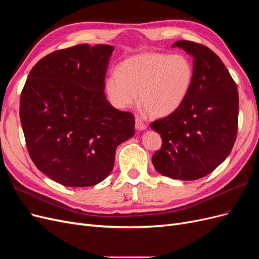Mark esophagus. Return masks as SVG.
<instances>
[{
	"label": "esophagus",
	"mask_w": 259,
	"mask_h": 259,
	"mask_svg": "<svg viewBox=\"0 0 259 259\" xmlns=\"http://www.w3.org/2000/svg\"><path fill=\"white\" fill-rule=\"evenodd\" d=\"M135 126H136V130L138 131H144L147 128V125L139 119V117H136L135 119Z\"/></svg>",
	"instance_id": "1"
}]
</instances>
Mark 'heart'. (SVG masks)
<instances>
[{
    "label": "heart",
    "instance_id": "obj_1",
    "mask_svg": "<svg viewBox=\"0 0 259 259\" xmlns=\"http://www.w3.org/2000/svg\"><path fill=\"white\" fill-rule=\"evenodd\" d=\"M194 69L182 54L145 53L124 60L119 71L110 72L106 93L117 109H128L139 101L151 115L163 117L180 108L189 94Z\"/></svg>",
    "mask_w": 259,
    "mask_h": 259
}]
</instances>
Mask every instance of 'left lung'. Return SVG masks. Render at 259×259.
I'll list each match as a JSON object with an SVG mask.
<instances>
[{
    "label": "left lung",
    "mask_w": 259,
    "mask_h": 259,
    "mask_svg": "<svg viewBox=\"0 0 259 259\" xmlns=\"http://www.w3.org/2000/svg\"><path fill=\"white\" fill-rule=\"evenodd\" d=\"M176 46L193 57L194 77L178 110L150 124L162 138L152 163L164 176L195 180L211 173L232 150L238 133L239 93L213 51L185 40L175 42Z\"/></svg>",
    "instance_id": "8db88e82"
}]
</instances>
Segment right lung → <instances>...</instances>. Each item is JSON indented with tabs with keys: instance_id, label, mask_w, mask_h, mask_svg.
I'll list each match as a JSON object with an SVG mask.
<instances>
[{
	"instance_id": "obj_1",
	"label": "right lung",
	"mask_w": 259,
	"mask_h": 259,
	"mask_svg": "<svg viewBox=\"0 0 259 259\" xmlns=\"http://www.w3.org/2000/svg\"><path fill=\"white\" fill-rule=\"evenodd\" d=\"M114 48L80 44L37 61L20 96L31 160L54 182L90 187L111 173L115 149L135 134V117L113 108L105 76Z\"/></svg>"
}]
</instances>
